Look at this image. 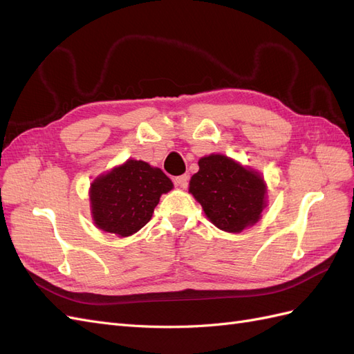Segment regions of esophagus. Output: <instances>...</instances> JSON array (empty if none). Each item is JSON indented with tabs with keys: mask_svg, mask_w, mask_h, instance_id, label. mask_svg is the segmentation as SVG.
<instances>
[{
	"mask_svg": "<svg viewBox=\"0 0 354 354\" xmlns=\"http://www.w3.org/2000/svg\"><path fill=\"white\" fill-rule=\"evenodd\" d=\"M174 185L181 187V189H186L189 185V177L187 176H178L174 178Z\"/></svg>",
	"mask_w": 354,
	"mask_h": 354,
	"instance_id": "1",
	"label": "esophagus"
}]
</instances>
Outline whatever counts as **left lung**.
I'll use <instances>...</instances> for the list:
<instances>
[{"mask_svg":"<svg viewBox=\"0 0 354 354\" xmlns=\"http://www.w3.org/2000/svg\"><path fill=\"white\" fill-rule=\"evenodd\" d=\"M198 165L189 194L201 203L214 226L241 233L261 218L267 207V186L259 171L220 153L201 158Z\"/></svg>","mask_w":354,"mask_h":354,"instance_id":"left-lung-1","label":"left lung"}]
</instances>
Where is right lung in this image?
I'll use <instances>...</instances> for the list:
<instances>
[{"label": "right lung", "instance_id": "right-lung-1", "mask_svg": "<svg viewBox=\"0 0 354 354\" xmlns=\"http://www.w3.org/2000/svg\"><path fill=\"white\" fill-rule=\"evenodd\" d=\"M174 187L160 168L128 159L93 180L90 211L95 227L120 238L131 236L152 218L160 195Z\"/></svg>", "mask_w": 354, "mask_h": 354}]
</instances>
